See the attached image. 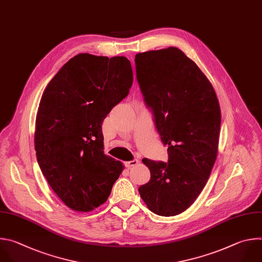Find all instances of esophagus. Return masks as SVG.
Masks as SVG:
<instances>
[{
    "instance_id": "obj_1",
    "label": "esophagus",
    "mask_w": 262,
    "mask_h": 262,
    "mask_svg": "<svg viewBox=\"0 0 262 262\" xmlns=\"http://www.w3.org/2000/svg\"><path fill=\"white\" fill-rule=\"evenodd\" d=\"M138 160L137 159H133V160H131V161H127V162H125V166L126 167H128V168H131V167H133V166H135V165H137L138 164Z\"/></svg>"
}]
</instances>
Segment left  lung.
Wrapping results in <instances>:
<instances>
[{
  "mask_svg": "<svg viewBox=\"0 0 262 262\" xmlns=\"http://www.w3.org/2000/svg\"><path fill=\"white\" fill-rule=\"evenodd\" d=\"M136 78L150 110L168 162L142 159L150 171L138 188L149 210L176 216L195 201L215 164L221 112L215 90L198 66L177 47L135 56Z\"/></svg>",
  "mask_w": 262,
  "mask_h": 262,
  "instance_id": "obj_1",
  "label": "left lung"
}]
</instances>
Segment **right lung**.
Instances as JSON below:
<instances>
[{"label":"right lung","instance_id":"right-lung-1","mask_svg":"<svg viewBox=\"0 0 262 262\" xmlns=\"http://www.w3.org/2000/svg\"><path fill=\"white\" fill-rule=\"evenodd\" d=\"M133 82L125 57L79 54L46 86L37 113L35 149L47 183L70 208L104 203L123 164L103 151L102 123Z\"/></svg>","mask_w":262,"mask_h":262}]
</instances>
